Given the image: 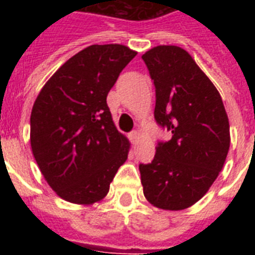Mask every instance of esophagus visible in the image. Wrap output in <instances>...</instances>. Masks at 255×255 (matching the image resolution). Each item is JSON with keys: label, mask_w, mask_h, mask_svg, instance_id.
Instances as JSON below:
<instances>
[{"label": "esophagus", "mask_w": 255, "mask_h": 255, "mask_svg": "<svg viewBox=\"0 0 255 255\" xmlns=\"http://www.w3.org/2000/svg\"><path fill=\"white\" fill-rule=\"evenodd\" d=\"M129 139H131L132 144L137 143V141H139V132H137V131H132L131 133H129Z\"/></svg>", "instance_id": "obj_1"}]
</instances>
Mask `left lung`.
<instances>
[{
    "instance_id": "8db88e82",
    "label": "left lung",
    "mask_w": 255,
    "mask_h": 255,
    "mask_svg": "<svg viewBox=\"0 0 255 255\" xmlns=\"http://www.w3.org/2000/svg\"><path fill=\"white\" fill-rule=\"evenodd\" d=\"M156 88V122L172 132L159 143L151 164H140L147 201L182 210L201 200L225 164L229 119L221 95L178 46H156L143 54Z\"/></svg>"
}]
</instances>
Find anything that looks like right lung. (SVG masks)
<instances>
[{
	"label": "right lung",
	"instance_id": "obj_1",
	"mask_svg": "<svg viewBox=\"0 0 255 255\" xmlns=\"http://www.w3.org/2000/svg\"><path fill=\"white\" fill-rule=\"evenodd\" d=\"M136 51L118 43L88 46L46 82L30 116L34 159L66 201L92 205L107 196L129 141L116 129L107 95Z\"/></svg>",
	"mask_w": 255,
	"mask_h": 255
}]
</instances>
